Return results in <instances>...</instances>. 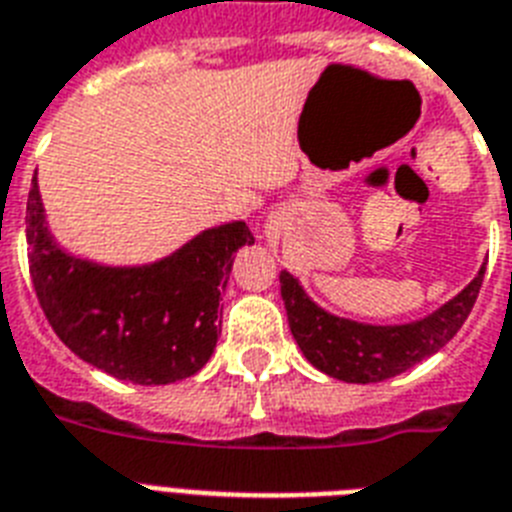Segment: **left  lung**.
<instances>
[{
    "mask_svg": "<svg viewBox=\"0 0 512 512\" xmlns=\"http://www.w3.org/2000/svg\"><path fill=\"white\" fill-rule=\"evenodd\" d=\"M484 269L487 266H481L474 280L434 314L390 327L329 314L308 298L301 282L290 272L280 274V290L290 332L308 363L327 377L350 384H371L398 377L424 358L434 356L458 335L479 298Z\"/></svg>",
    "mask_w": 512,
    "mask_h": 512,
    "instance_id": "obj_1",
    "label": "left lung"
}]
</instances>
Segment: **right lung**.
Returning <instances> with one entry per match:
<instances>
[{"label":"right lung","mask_w":512,"mask_h":512,"mask_svg":"<svg viewBox=\"0 0 512 512\" xmlns=\"http://www.w3.org/2000/svg\"><path fill=\"white\" fill-rule=\"evenodd\" d=\"M25 238L38 303L59 340L109 377L133 384H172L204 369L222 329L219 301L235 251L253 243L246 222H227L154 264L75 259L46 227L36 177Z\"/></svg>","instance_id":"right-lung-1"}]
</instances>
